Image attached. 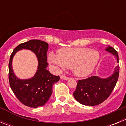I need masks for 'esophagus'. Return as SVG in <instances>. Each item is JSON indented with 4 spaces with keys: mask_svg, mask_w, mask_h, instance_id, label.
<instances>
[{
    "mask_svg": "<svg viewBox=\"0 0 126 126\" xmlns=\"http://www.w3.org/2000/svg\"><path fill=\"white\" fill-rule=\"evenodd\" d=\"M61 79H64V80H68V79H69V78H68V77H67V76H65V75H64V74H63V75H61Z\"/></svg>",
    "mask_w": 126,
    "mask_h": 126,
    "instance_id": "esophagus-1",
    "label": "esophagus"
}]
</instances>
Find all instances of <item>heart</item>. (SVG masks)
Returning <instances> with one entry per match:
<instances>
[{"label":"heart","instance_id":"1","mask_svg":"<svg viewBox=\"0 0 126 126\" xmlns=\"http://www.w3.org/2000/svg\"><path fill=\"white\" fill-rule=\"evenodd\" d=\"M100 60V54L96 50L88 48H65L59 50L57 55L50 52L48 61L59 71L65 67L78 77L92 74Z\"/></svg>","mask_w":126,"mask_h":126}]
</instances>
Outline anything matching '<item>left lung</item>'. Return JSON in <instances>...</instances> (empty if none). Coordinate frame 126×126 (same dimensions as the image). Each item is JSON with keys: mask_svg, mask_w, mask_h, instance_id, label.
<instances>
[{"mask_svg": "<svg viewBox=\"0 0 126 126\" xmlns=\"http://www.w3.org/2000/svg\"><path fill=\"white\" fill-rule=\"evenodd\" d=\"M105 51L116 57L119 63L118 53L113 47L108 45ZM119 74V65L114 69L113 74L107 78H102L97 76H92L85 79L78 81L76 89L73 93L74 98L79 103L94 106L104 102L111 94L116 85Z\"/></svg>", "mask_w": 126, "mask_h": 126, "instance_id": "8db88e82", "label": "left lung"}]
</instances>
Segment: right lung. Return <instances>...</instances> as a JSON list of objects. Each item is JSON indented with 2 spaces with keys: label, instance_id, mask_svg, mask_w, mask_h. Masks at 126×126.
Returning a JSON list of instances; mask_svg holds the SVG:
<instances>
[{
  "label": "right lung",
  "instance_id": "1",
  "mask_svg": "<svg viewBox=\"0 0 126 126\" xmlns=\"http://www.w3.org/2000/svg\"><path fill=\"white\" fill-rule=\"evenodd\" d=\"M23 49L33 51L38 59V68L31 79L22 80L15 75L12 69V59L16 53ZM48 44L39 40H31L21 43L14 48L9 63V79L11 89L19 100L26 106L37 108L48 101L52 94V86L59 81V76H54L47 69V53Z\"/></svg>",
  "mask_w": 126,
  "mask_h": 126
}]
</instances>
